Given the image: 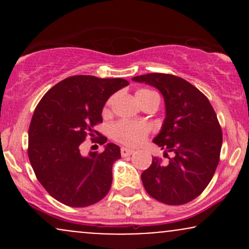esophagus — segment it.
Returning a JSON list of instances; mask_svg holds the SVG:
<instances>
[{
  "instance_id": "esophagus-1",
  "label": "esophagus",
  "mask_w": 249,
  "mask_h": 249,
  "mask_svg": "<svg viewBox=\"0 0 249 249\" xmlns=\"http://www.w3.org/2000/svg\"><path fill=\"white\" fill-rule=\"evenodd\" d=\"M121 153L123 157H128V156H131V154H133L134 151L131 150V148H127V147H122Z\"/></svg>"
}]
</instances>
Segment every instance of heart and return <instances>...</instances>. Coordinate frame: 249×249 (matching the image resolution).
I'll use <instances>...</instances> for the list:
<instances>
[{"label":"heart","instance_id":"b5f03b06","mask_svg":"<svg viewBox=\"0 0 249 249\" xmlns=\"http://www.w3.org/2000/svg\"><path fill=\"white\" fill-rule=\"evenodd\" d=\"M157 96L156 93L150 90H138L136 92V98L139 104L148 97ZM150 133V126L144 122H127L119 121L111 125L110 134L113 139L122 144L130 145V146H137L142 144L147 138Z\"/></svg>","mask_w":249,"mask_h":249}]
</instances>
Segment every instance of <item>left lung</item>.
<instances>
[{
	"instance_id": "1",
	"label": "left lung",
	"mask_w": 249,
	"mask_h": 249,
	"mask_svg": "<svg viewBox=\"0 0 249 249\" xmlns=\"http://www.w3.org/2000/svg\"><path fill=\"white\" fill-rule=\"evenodd\" d=\"M160 91L165 119L153 142L173 153L167 164L158 158L142 173L146 192L167 205H184L201 194L212 180L222 145L221 127L207 97L185 79L166 73L136 76Z\"/></svg>"
}]
</instances>
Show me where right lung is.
I'll return each instance as SVG.
<instances>
[{"label": "right lung", "mask_w": 249, "mask_h": 249, "mask_svg": "<svg viewBox=\"0 0 249 249\" xmlns=\"http://www.w3.org/2000/svg\"><path fill=\"white\" fill-rule=\"evenodd\" d=\"M127 85L123 78L72 76L51 88L36 107L28 156L42 186L62 204L87 207L110 191L121 148L108 142L102 153L82 156L79 145L87 136H99L95 126L103 122L105 103ZM98 142L104 144L107 138L101 136Z\"/></svg>", "instance_id": "add662e5"}]
</instances>
